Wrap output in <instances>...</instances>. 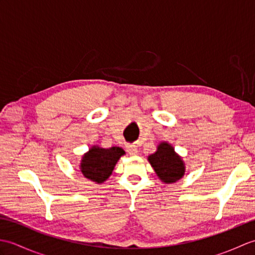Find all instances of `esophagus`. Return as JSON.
<instances>
[{
    "mask_svg": "<svg viewBox=\"0 0 255 255\" xmlns=\"http://www.w3.org/2000/svg\"><path fill=\"white\" fill-rule=\"evenodd\" d=\"M127 151H128V153L131 154V155H136L138 153V150L136 148V145H133V144H128L127 145Z\"/></svg>",
    "mask_w": 255,
    "mask_h": 255,
    "instance_id": "1",
    "label": "esophagus"
}]
</instances>
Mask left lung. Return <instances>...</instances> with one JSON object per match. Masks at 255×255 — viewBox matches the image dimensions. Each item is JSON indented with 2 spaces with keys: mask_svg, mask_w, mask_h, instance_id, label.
Here are the masks:
<instances>
[{
  "mask_svg": "<svg viewBox=\"0 0 255 255\" xmlns=\"http://www.w3.org/2000/svg\"><path fill=\"white\" fill-rule=\"evenodd\" d=\"M148 161L160 180L166 184L181 180L185 173L182 158L167 142H161L155 152L148 156Z\"/></svg>",
  "mask_w": 255,
  "mask_h": 255,
  "instance_id": "obj_1",
  "label": "left lung"
}]
</instances>
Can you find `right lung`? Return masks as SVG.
Listing matches in <instances>:
<instances>
[{"mask_svg": "<svg viewBox=\"0 0 255 255\" xmlns=\"http://www.w3.org/2000/svg\"><path fill=\"white\" fill-rule=\"evenodd\" d=\"M124 154L125 151L119 147L104 149L99 145H93L82 156L80 171L84 177L96 184H102L111 176L117 161Z\"/></svg>", "mask_w": 255, "mask_h": 255, "instance_id": "1", "label": "right lung"}]
</instances>
